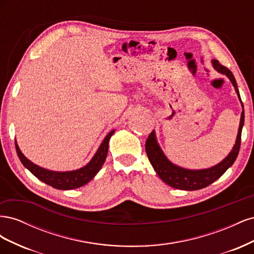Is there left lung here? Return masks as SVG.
<instances>
[{
	"instance_id": "obj_1",
	"label": "left lung",
	"mask_w": 254,
	"mask_h": 254,
	"mask_svg": "<svg viewBox=\"0 0 254 254\" xmlns=\"http://www.w3.org/2000/svg\"><path fill=\"white\" fill-rule=\"evenodd\" d=\"M212 65L218 73L226 75L230 79V81L232 82L235 92L237 93V96L240 98L242 104L243 111L241 114L240 127H238L236 141L232 150L230 151L229 155L218 164L209 168H204V170H188V168L174 164L167 159V157L164 155L163 150L160 147L156 137V132L155 130H153V131L148 135L145 143L146 153H147L149 162L151 163L153 170L156 171V173L160 177V179L174 189L184 190H196L206 188L207 186H210L211 183L220 178V177L226 173L228 168L232 166V164L235 162V160L237 158L238 151H240L242 130L245 122L244 106L241 99L240 91L237 89V83L234 78V75L229 68L221 65L217 60H212Z\"/></svg>"
}]
</instances>
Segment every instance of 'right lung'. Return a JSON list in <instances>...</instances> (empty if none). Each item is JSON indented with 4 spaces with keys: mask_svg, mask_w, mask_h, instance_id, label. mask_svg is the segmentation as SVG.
<instances>
[{
    "mask_svg": "<svg viewBox=\"0 0 254 254\" xmlns=\"http://www.w3.org/2000/svg\"><path fill=\"white\" fill-rule=\"evenodd\" d=\"M114 131L115 130H112V131H110L105 136L102 144L99 145L98 149L96 150L95 155L90 160V162L87 165L78 168V170L68 172L50 171L47 170V168H43L33 163L32 161L28 160L24 155H23L17 144V141L14 142H16V150L18 153V157L22 164L24 165L35 177H37L38 179L49 184V186L53 187L54 189L73 190L78 189L84 186V184H87L89 181L94 178L99 171H101V168L107 158V153H108L110 137L112 136Z\"/></svg>",
    "mask_w": 254,
    "mask_h": 254,
    "instance_id": "1",
    "label": "right lung"
}]
</instances>
